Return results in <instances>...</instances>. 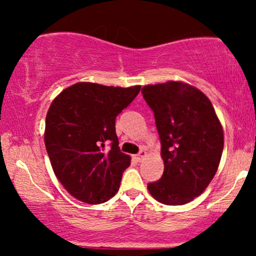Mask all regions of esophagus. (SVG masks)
Returning <instances> with one entry per match:
<instances>
[{
  "instance_id": "esophagus-1",
  "label": "esophagus",
  "mask_w": 256,
  "mask_h": 256,
  "mask_svg": "<svg viewBox=\"0 0 256 256\" xmlns=\"http://www.w3.org/2000/svg\"><path fill=\"white\" fill-rule=\"evenodd\" d=\"M146 156V152L144 150H140L137 155H134V158H136V161L140 162V161H142Z\"/></svg>"
}]
</instances>
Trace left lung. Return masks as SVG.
Returning a JSON list of instances; mask_svg holds the SVG:
<instances>
[{
    "label": "left lung",
    "mask_w": 256,
    "mask_h": 256,
    "mask_svg": "<svg viewBox=\"0 0 256 256\" xmlns=\"http://www.w3.org/2000/svg\"><path fill=\"white\" fill-rule=\"evenodd\" d=\"M143 98L154 112L161 140L162 177L148 184L150 195L180 206L204 192L216 176L224 149V131L210 98L183 82L146 85Z\"/></svg>",
    "instance_id": "1"
}]
</instances>
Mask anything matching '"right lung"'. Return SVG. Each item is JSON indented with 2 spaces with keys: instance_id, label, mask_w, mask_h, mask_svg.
Here are the masks:
<instances>
[{
  "instance_id": "right-lung-1",
  "label": "right lung",
  "mask_w": 256,
  "mask_h": 256,
  "mask_svg": "<svg viewBox=\"0 0 256 256\" xmlns=\"http://www.w3.org/2000/svg\"><path fill=\"white\" fill-rule=\"evenodd\" d=\"M140 85L73 84L52 100L44 143L55 176L73 198L104 204L118 192L131 158L120 152L116 118L134 101ZM110 142L111 148L105 144Z\"/></svg>"
}]
</instances>
